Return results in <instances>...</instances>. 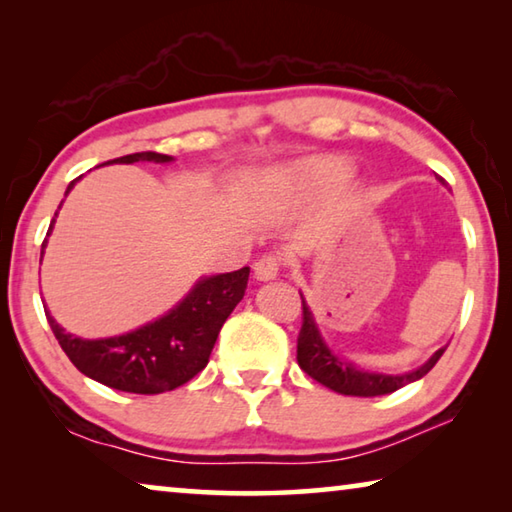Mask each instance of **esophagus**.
I'll list each match as a JSON object with an SVG mask.
<instances>
[{
	"label": "esophagus",
	"mask_w": 512,
	"mask_h": 512,
	"mask_svg": "<svg viewBox=\"0 0 512 512\" xmlns=\"http://www.w3.org/2000/svg\"><path fill=\"white\" fill-rule=\"evenodd\" d=\"M255 277L257 280H273L282 268V257L277 253H266L255 262Z\"/></svg>",
	"instance_id": "obj_1"
}]
</instances>
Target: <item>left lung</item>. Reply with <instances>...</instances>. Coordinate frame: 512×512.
I'll use <instances>...</instances> for the list:
<instances>
[{
  "label": "left lung",
  "mask_w": 512,
  "mask_h": 512,
  "mask_svg": "<svg viewBox=\"0 0 512 512\" xmlns=\"http://www.w3.org/2000/svg\"><path fill=\"white\" fill-rule=\"evenodd\" d=\"M302 298V296H300ZM445 348H440L433 357L424 363L422 368L406 372V375H377V372H361L352 366L336 359L332 350L327 348L320 339L318 327L311 318V311L302 300V325L298 334V366L307 372L311 379H316L318 384H323L332 391L341 395H354V397H377L388 395L402 388L411 381L420 379L436 366L438 359L443 357Z\"/></svg>",
  "instance_id": "1"
}]
</instances>
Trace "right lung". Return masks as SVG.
<instances>
[{
  "label": "right lung",
  "instance_id": "add662e5",
  "mask_svg": "<svg viewBox=\"0 0 512 512\" xmlns=\"http://www.w3.org/2000/svg\"><path fill=\"white\" fill-rule=\"evenodd\" d=\"M142 160L169 162L171 158L155 151H142L103 164H131ZM76 180L79 178L69 183L67 192L76 185ZM54 221L49 225V232L54 228ZM45 244L47 239L42 241V250ZM248 275L250 268L244 266L239 271L207 277L164 318L135 329L131 334L112 336V339H76L72 334H65V329L49 316V311L45 314L60 348L83 375L124 393L158 395L187 384L207 366L223 323L244 298Z\"/></svg>",
  "mask_w": 512,
  "mask_h": 512
}]
</instances>
